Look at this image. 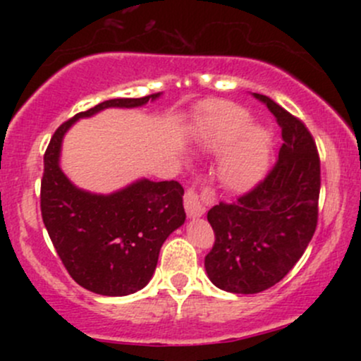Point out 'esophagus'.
I'll return each mask as SVG.
<instances>
[{
    "label": "esophagus",
    "mask_w": 361,
    "mask_h": 361,
    "mask_svg": "<svg viewBox=\"0 0 361 361\" xmlns=\"http://www.w3.org/2000/svg\"><path fill=\"white\" fill-rule=\"evenodd\" d=\"M214 192L210 188H204L202 192H197L195 188H188L185 192L183 204L188 217H200L205 214L207 204H212Z\"/></svg>",
    "instance_id": "1"
}]
</instances>
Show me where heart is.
<instances>
[{
    "mask_svg": "<svg viewBox=\"0 0 361 361\" xmlns=\"http://www.w3.org/2000/svg\"><path fill=\"white\" fill-rule=\"evenodd\" d=\"M250 126L251 115L246 110L233 103H219L210 109L207 142L215 149H224L241 137ZM270 149L271 137L268 130L263 127H251L222 157L219 166L221 180L233 190L250 188L263 176L270 159Z\"/></svg>",
    "mask_w": 361,
    "mask_h": 361,
    "instance_id": "heart-1",
    "label": "heart"
}]
</instances>
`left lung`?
<instances>
[{
	"label": "left lung",
	"mask_w": 361,
	"mask_h": 361,
	"mask_svg": "<svg viewBox=\"0 0 361 361\" xmlns=\"http://www.w3.org/2000/svg\"><path fill=\"white\" fill-rule=\"evenodd\" d=\"M281 128L279 159L255 188L233 204L207 214L215 243L205 270L215 287L233 293H258L295 267L317 227L321 161L305 123L264 94Z\"/></svg>",
	"instance_id": "left-lung-1"
}]
</instances>
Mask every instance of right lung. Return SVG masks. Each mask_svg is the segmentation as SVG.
I'll use <instances>...</instances> for the list:
<instances>
[{"instance_id":"obj_1","label":"right lung","mask_w":361,"mask_h":361,"mask_svg":"<svg viewBox=\"0 0 361 361\" xmlns=\"http://www.w3.org/2000/svg\"><path fill=\"white\" fill-rule=\"evenodd\" d=\"M159 94L98 103L66 120L45 149L40 183L45 229L71 279L100 295H128L149 283L161 246L185 222L183 186L175 180H139L111 195L82 192L59 168L62 137L78 118L110 106L134 109Z\"/></svg>"}]
</instances>
